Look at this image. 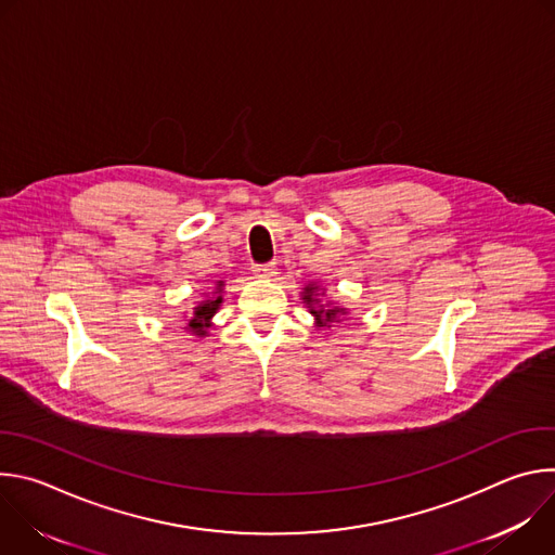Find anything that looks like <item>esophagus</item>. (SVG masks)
Returning <instances> with one entry per match:
<instances>
[{"instance_id":"34e87169","label":"esophagus","mask_w":555,"mask_h":555,"mask_svg":"<svg viewBox=\"0 0 555 555\" xmlns=\"http://www.w3.org/2000/svg\"><path fill=\"white\" fill-rule=\"evenodd\" d=\"M253 274L257 279H272L276 274V268L272 263H263V266H255L253 268Z\"/></svg>"}]
</instances>
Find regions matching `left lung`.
Instances as JSON below:
<instances>
[{
    "label": "left lung",
    "instance_id": "obj_1",
    "mask_svg": "<svg viewBox=\"0 0 555 555\" xmlns=\"http://www.w3.org/2000/svg\"><path fill=\"white\" fill-rule=\"evenodd\" d=\"M325 296V287L319 285L315 281L307 283L300 292V298L307 307V311L313 315V325L315 327H332L334 323H340L345 315L349 313L347 307L336 305L334 300H321Z\"/></svg>",
    "mask_w": 555,
    "mask_h": 555
}]
</instances>
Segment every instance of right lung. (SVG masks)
<instances>
[{
    "label": "right lung",
    "instance_id": "add662e5",
    "mask_svg": "<svg viewBox=\"0 0 555 555\" xmlns=\"http://www.w3.org/2000/svg\"><path fill=\"white\" fill-rule=\"evenodd\" d=\"M223 287L225 281H215V287L210 292H204V298L197 300V305L193 307V313H184V332L204 338L208 336V330L212 327V315L219 311L221 302H223Z\"/></svg>",
    "mask_w": 555,
    "mask_h": 555
}]
</instances>
